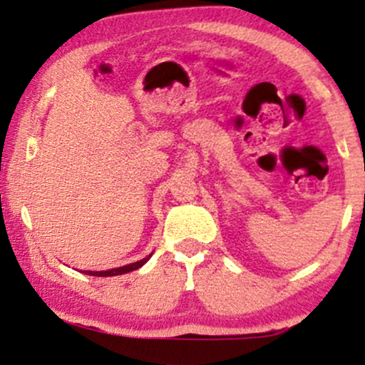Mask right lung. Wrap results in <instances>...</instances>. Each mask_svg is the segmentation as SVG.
<instances>
[{"label":"right lung","instance_id":"add662e5","mask_svg":"<svg viewBox=\"0 0 365 365\" xmlns=\"http://www.w3.org/2000/svg\"><path fill=\"white\" fill-rule=\"evenodd\" d=\"M150 257H152V253L148 257H145V259L138 260V262L128 264V266H124V267H115V269H108V271H83V273L91 274V276H117V274H125V273H129V271L140 269V267L143 266V264L147 262V260L150 259Z\"/></svg>","mask_w":365,"mask_h":365}]
</instances>
